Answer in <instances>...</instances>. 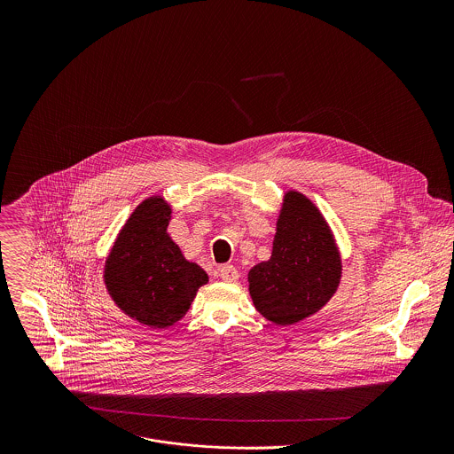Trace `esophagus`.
<instances>
[{"label":"esophagus","mask_w":454,"mask_h":454,"mask_svg":"<svg viewBox=\"0 0 454 454\" xmlns=\"http://www.w3.org/2000/svg\"><path fill=\"white\" fill-rule=\"evenodd\" d=\"M220 278L223 281H227V283H234V281L239 279V272H238V269L234 265H223L220 269Z\"/></svg>","instance_id":"obj_1"}]
</instances>
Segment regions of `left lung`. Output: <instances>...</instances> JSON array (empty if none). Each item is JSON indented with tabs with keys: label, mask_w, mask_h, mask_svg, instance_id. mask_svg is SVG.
Listing matches in <instances>:
<instances>
[{
	"label": "left lung",
	"mask_w": 454,
	"mask_h": 454,
	"mask_svg": "<svg viewBox=\"0 0 454 454\" xmlns=\"http://www.w3.org/2000/svg\"><path fill=\"white\" fill-rule=\"evenodd\" d=\"M340 276V252L322 211L308 195L285 192L270 259L248 272L255 309L279 326L299 324L333 297Z\"/></svg>",
	"instance_id": "obj_1"
}]
</instances>
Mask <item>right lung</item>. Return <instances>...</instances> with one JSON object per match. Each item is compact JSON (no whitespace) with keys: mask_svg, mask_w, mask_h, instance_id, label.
Returning a JSON list of instances; mask_svg holds the SVG:
<instances>
[{"mask_svg":"<svg viewBox=\"0 0 454 454\" xmlns=\"http://www.w3.org/2000/svg\"><path fill=\"white\" fill-rule=\"evenodd\" d=\"M173 207L162 195L141 200L105 260L103 281L117 308L137 324L169 328L194 302L207 272L185 259L168 225Z\"/></svg>","mask_w":454,"mask_h":454,"instance_id":"add662e5","label":"right lung"}]
</instances>
